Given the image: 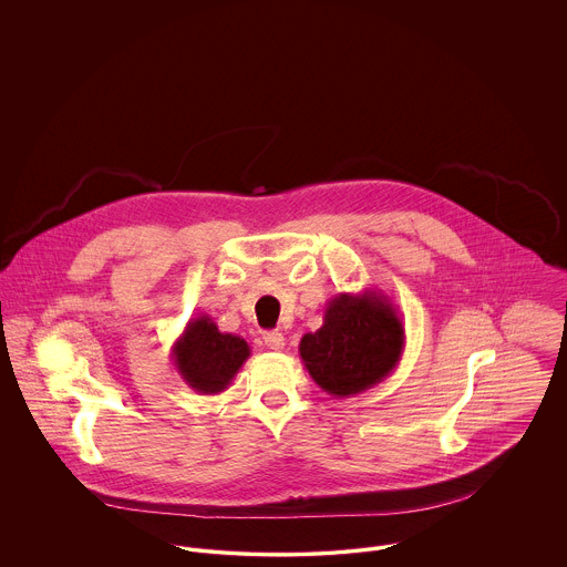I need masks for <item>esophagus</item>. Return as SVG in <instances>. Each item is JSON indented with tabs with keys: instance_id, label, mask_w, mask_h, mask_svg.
Instances as JSON below:
<instances>
[{
	"instance_id": "34e87169",
	"label": "esophagus",
	"mask_w": 567,
	"mask_h": 567,
	"mask_svg": "<svg viewBox=\"0 0 567 567\" xmlns=\"http://www.w3.org/2000/svg\"><path fill=\"white\" fill-rule=\"evenodd\" d=\"M264 344L272 351H281L286 347V338L281 331H266L264 333Z\"/></svg>"
}]
</instances>
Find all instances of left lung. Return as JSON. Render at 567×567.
<instances>
[{"label":"left lung","instance_id":"left-lung-1","mask_svg":"<svg viewBox=\"0 0 567 567\" xmlns=\"http://www.w3.org/2000/svg\"><path fill=\"white\" fill-rule=\"evenodd\" d=\"M404 324L398 306L375 290L340 292L324 306L323 324L299 342L301 360L327 395L364 393L402 360Z\"/></svg>","mask_w":567,"mask_h":567}]
</instances>
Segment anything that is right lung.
<instances>
[{"label": "right lung", "mask_w": 567, "mask_h": 567, "mask_svg": "<svg viewBox=\"0 0 567 567\" xmlns=\"http://www.w3.org/2000/svg\"><path fill=\"white\" fill-rule=\"evenodd\" d=\"M248 355V342L236 333L220 331L207 315L185 324L172 347L178 375L200 395H218L229 389Z\"/></svg>", "instance_id": "1"}]
</instances>
